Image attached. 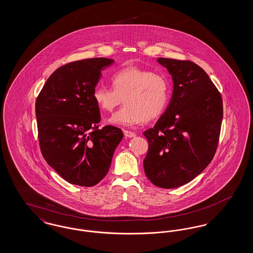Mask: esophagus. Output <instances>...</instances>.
<instances>
[{
	"label": "esophagus",
	"instance_id": "34e87169",
	"mask_svg": "<svg viewBox=\"0 0 253 253\" xmlns=\"http://www.w3.org/2000/svg\"><path fill=\"white\" fill-rule=\"evenodd\" d=\"M123 132H124V135H125L126 137H129V138L135 136V133L133 132H131V131H126V130H125Z\"/></svg>",
	"mask_w": 253,
	"mask_h": 253
}]
</instances>
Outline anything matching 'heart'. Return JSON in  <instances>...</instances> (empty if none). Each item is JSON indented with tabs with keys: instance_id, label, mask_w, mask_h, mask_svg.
<instances>
[{
	"instance_id": "1",
	"label": "heart",
	"mask_w": 253,
	"mask_h": 253,
	"mask_svg": "<svg viewBox=\"0 0 253 253\" xmlns=\"http://www.w3.org/2000/svg\"><path fill=\"white\" fill-rule=\"evenodd\" d=\"M111 82L113 88L96 86L93 98L96 105L107 113H112L124 98L125 105L109 121L113 124L131 127L152 121L168 105L169 84L160 74L130 66L115 73Z\"/></svg>"
}]
</instances>
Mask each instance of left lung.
<instances>
[{
    "instance_id": "8db88e82",
    "label": "left lung",
    "mask_w": 253,
    "mask_h": 253,
    "mask_svg": "<svg viewBox=\"0 0 253 253\" xmlns=\"http://www.w3.org/2000/svg\"><path fill=\"white\" fill-rule=\"evenodd\" d=\"M173 82L170 101L156 125L145 131L149 149L145 174L159 188L193 180L216 152L223 119L221 94L208 74L191 60L158 58Z\"/></svg>"
}]
</instances>
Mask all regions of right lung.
<instances>
[{"instance_id":"1","label":"right lung","mask_w":253,"mask_h":253,"mask_svg":"<svg viewBox=\"0 0 253 253\" xmlns=\"http://www.w3.org/2000/svg\"><path fill=\"white\" fill-rule=\"evenodd\" d=\"M114 60L72 61L53 73L36 99L38 137L49 166L74 185L95 186L108 172L123 137L112 125L98 129L99 108L93 92L101 70Z\"/></svg>"}]
</instances>
